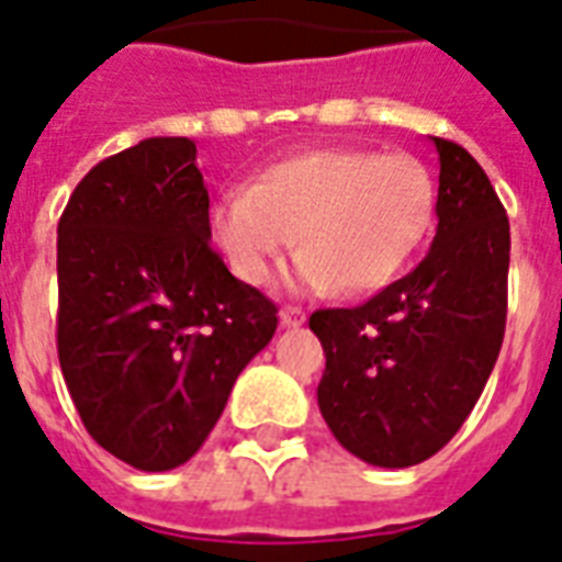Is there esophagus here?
Returning a JSON list of instances; mask_svg holds the SVG:
<instances>
[{"mask_svg":"<svg viewBox=\"0 0 562 562\" xmlns=\"http://www.w3.org/2000/svg\"><path fill=\"white\" fill-rule=\"evenodd\" d=\"M281 325L284 328H299V325H304V313L299 307H284L281 311Z\"/></svg>","mask_w":562,"mask_h":562,"instance_id":"obj_1","label":"esophagus"}]
</instances>
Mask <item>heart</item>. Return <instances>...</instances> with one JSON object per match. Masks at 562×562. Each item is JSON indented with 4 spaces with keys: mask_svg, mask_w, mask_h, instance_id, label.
<instances>
[{
    "mask_svg": "<svg viewBox=\"0 0 562 562\" xmlns=\"http://www.w3.org/2000/svg\"><path fill=\"white\" fill-rule=\"evenodd\" d=\"M430 216L434 181L411 155L313 149L267 167L249 190L222 195L211 232L249 286L267 284L295 237L304 286L367 295L407 267Z\"/></svg>",
    "mask_w": 562,
    "mask_h": 562,
    "instance_id": "b5f03b06",
    "label": "heart"
}]
</instances>
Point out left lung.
Wrapping results in <instances>:
<instances>
[{
	"mask_svg": "<svg viewBox=\"0 0 562 562\" xmlns=\"http://www.w3.org/2000/svg\"><path fill=\"white\" fill-rule=\"evenodd\" d=\"M439 155L437 237L422 263L360 307L311 316L325 349L322 419L372 467H416L467 422L507 322L510 222L463 146Z\"/></svg>",
	"mask_w": 562,
	"mask_h": 562,
	"instance_id": "1",
	"label": "left lung"
}]
</instances>
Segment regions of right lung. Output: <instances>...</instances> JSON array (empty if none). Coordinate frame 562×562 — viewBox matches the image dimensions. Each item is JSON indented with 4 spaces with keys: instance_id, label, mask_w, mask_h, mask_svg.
I'll return each instance as SVG.
<instances>
[{
    "instance_id": "obj_1",
    "label": "right lung",
    "mask_w": 562,
    "mask_h": 562,
    "mask_svg": "<svg viewBox=\"0 0 562 562\" xmlns=\"http://www.w3.org/2000/svg\"><path fill=\"white\" fill-rule=\"evenodd\" d=\"M190 137L95 164L58 222V360L90 437L140 472L193 458L278 307L211 249Z\"/></svg>"
}]
</instances>
